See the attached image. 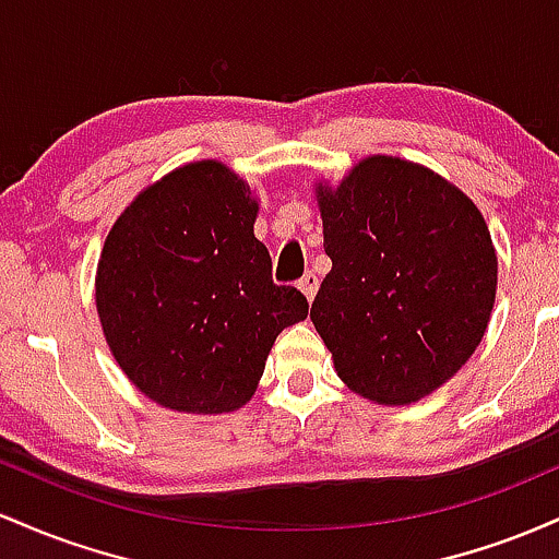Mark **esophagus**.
I'll use <instances>...</instances> for the list:
<instances>
[{
	"label": "esophagus",
	"instance_id": "esophagus-1",
	"mask_svg": "<svg viewBox=\"0 0 559 559\" xmlns=\"http://www.w3.org/2000/svg\"><path fill=\"white\" fill-rule=\"evenodd\" d=\"M297 286L301 288V294H305V297L312 301V299H316V292H318V275L312 273V271H307V273L299 278Z\"/></svg>",
	"mask_w": 559,
	"mask_h": 559
}]
</instances>
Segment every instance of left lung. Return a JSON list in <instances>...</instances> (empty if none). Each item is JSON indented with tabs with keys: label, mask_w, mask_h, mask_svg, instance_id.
I'll return each mask as SVG.
<instances>
[{
	"label": "left lung",
	"mask_w": 559,
	"mask_h": 559,
	"mask_svg": "<svg viewBox=\"0 0 559 559\" xmlns=\"http://www.w3.org/2000/svg\"><path fill=\"white\" fill-rule=\"evenodd\" d=\"M331 258L310 318L355 394L402 407L471 360L497 297V249L473 199L439 173L370 155L316 183Z\"/></svg>",
	"instance_id": "1"
}]
</instances>
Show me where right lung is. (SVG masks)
Here are the masks:
<instances>
[{"instance_id": "1", "label": "right lung", "mask_w": 559, "mask_h": 559, "mask_svg": "<svg viewBox=\"0 0 559 559\" xmlns=\"http://www.w3.org/2000/svg\"><path fill=\"white\" fill-rule=\"evenodd\" d=\"M258 199L217 159L170 170L120 213L96 265V312L120 370L176 413H234L252 400L275 336L307 318L275 286L254 239Z\"/></svg>"}]
</instances>
